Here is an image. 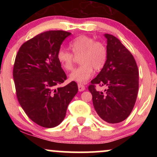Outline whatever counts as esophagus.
Wrapping results in <instances>:
<instances>
[{
  "instance_id": "1",
  "label": "esophagus",
  "mask_w": 157,
  "mask_h": 157,
  "mask_svg": "<svg viewBox=\"0 0 157 157\" xmlns=\"http://www.w3.org/2000/svg\"><path fill=\"white\" fill-rule=\"evenodd\" d=\"M78 90H79V91H83L86 90V88H85V86L82 84L79 83L78 84Z\"/></svg>"
}]
</instances>
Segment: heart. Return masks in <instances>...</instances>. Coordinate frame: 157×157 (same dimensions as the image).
<instances>
[{
    "label": "heart",
    "instance_id": "heart-1",
    "mask_svg": "<svg viewBox=\"0 0 157 157\" xmlns=\"http://www.w3.org/2000/svg\"><path fill=\"white\" fill-rule=\"evenodd\" d=\"M69 48L72 53L63 48L57 52V60L66 71L73 67L74 55L78 56L80 66L70 74L69 80L79 83H84L92 77L93 68L99 71L105 66L108 57V49L100 41L86 35H80L70 42Z\"/></svg>",
    "mask_w": 157,
    "mask_h": 157
}]
</instances>
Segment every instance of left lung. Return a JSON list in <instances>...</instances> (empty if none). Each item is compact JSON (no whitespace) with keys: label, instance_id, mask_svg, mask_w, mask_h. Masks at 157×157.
<instances>
[{"label":"left lung","instance_id":"left-lung-1","mask_svg":"<svg viewBox=\"0 0 157 157\" xmlns=\"http://www.w3.org/2000/svg\"><path fill=\"white\" fill-rule=\"evenodd\" d=\"M108 57L100 72L91 81L89 90L100 117L108 123H119L130 115L139 89V70L134 56L113 35L105 34ZM106 87L97 91L96 86Z\"/></svg>","mask_w":157,"mask_h":157}]
</instances>
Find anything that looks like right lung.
I'll list each match as a JSON object with an SVG mask.
<instances>
[{"label":"right lung","mask_w":157,"mask_h":157,"mask_svg":"<svg viewBox=\"0 0 157 157\" xmlns=\"http://www.w3.org/2000/svg\"><path fill=\"white\" fill-rule=\"evenodd\" d=\"M70 32L55 30L43 32L19 48L13 67L17 100L30 120L44 128H54L66 117L68 104L78 91L67 79L57 60V52Z\"/></svg>","instance_id":"right-lung-1"}]
</instances>
